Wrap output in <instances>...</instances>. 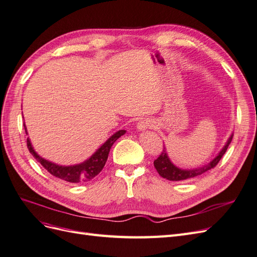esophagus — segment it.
Returning a JSON list of instances; mask_svg holds the SVG:
<instances>
[{
    "instance_id": "1",
    "label": "esophagus",
    "mask_w": 257,
    "mask_h": 257,
    "mask_svg": "<svg viewBox=\"0 0 257 257\" xmlns=\"http://www.w3.org/2000/svg\"><path fill=\"white\" fill-rule=\"evenodd\" d=\"M155 126V123L152 119L145 118L137 123V128L139 131H145L147 128H153Z\"/></svg>"
}]
</instances>
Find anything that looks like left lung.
I'll use <instances>...</instances> for the list:
<instances>
[{
    "instance_id": "obj_1",
    "label": "left lung",
    "mask_w": 257,
    "mask_h": 257,
    "mask_svg": "<svg viewBox=\"0 0 257 257\" xmlns=\"http://www.w3.org/2000/svg\"><path fill=\"white\" fill-rule=\"evenodd\" d=\"M231 139H232V135L228 138V141L226 143V145L224 146L223 149L220 151V153L216 155L215 159H213L211 162L209 163V164L203 166V167H199V168H195V169H181V168H178L177 166H175L172 162H170L165 147L163 148V151L160 154V157L154 160L153 164L155 169H157V172L159 173V175L163 178L167 179V180L170 181H183V180H189V179H192L194 177H197L201 174L206 173L207 170L211 169L213 167L216 166L217 163L220 162V160L222 159L223 155L226 152L227 148L229 146V144L231 143Z\"/></svg>"
}]
</instances>
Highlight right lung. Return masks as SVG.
<instances>
[{
  "label": "right lung",
  "instance_id": "right-lung-1",
  "mask_svg": "<svg viewBox=\"0 0 257 257\" xmlns=\"http://www.w3.org/2000/svg\"><path fill=\"white\" fill-rule=\"evenodd\" d=\"M25 130H26V134H28L26 127ZM124 134H125V131L124 130L118 131L115 134H113L109 139H108L103 146H100L99 149H97V151L93 154L90 159L84 161L83 163H81V164L74 165V166H60V165L54 164V163H51L47 160L41 158L40 155L34 151L29 138L27 139V145L31 154H32L36 159V161L40 162L43 165V167L52 176L60 178L62 180H65L67 182L78 183V182L90 181L102 172V169L106 164V161L108 159V154H109L111 146L114 144L116 139Z\"/></svg>",
  "mask_w": 257,
  "mask_h": 257
}]
</instances>
